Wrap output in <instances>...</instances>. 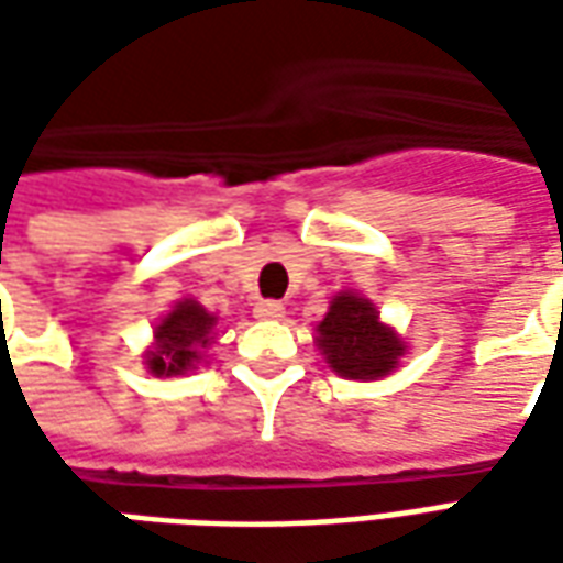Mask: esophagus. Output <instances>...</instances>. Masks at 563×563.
Wrapping results in <instances>:
<instances>
[{
	"instance_id": "34e87169",
	"label": "esophagus",
	"mask_w": 563,
	"mask_h": 563,
	"mask_svg": "<svg viewBox=\"0 0 563 563\" xmlns=\"http://www.w3.org/2000/svg\"><path fill=\"white\" fill-rule=\"evenodd\" d=\"M258 319H283L286 317V307L280 301H258L256 310H253Z\"/></svg>"
}]
</instances>
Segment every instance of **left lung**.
Instances as JSON below:
<instances>
[{
	"label": "left lung",
	"instance_id": "1",
	"mask_svg": "<svg viewBox=\"0 0 563 563\" xmlns=\"http://www.w3.org/2000/svg\"><path fill=\"white\" fill-rule=\"evenodd\" d=\"M319 350L346 379L386 377L404 355V343L377 317L367 298L343 292L319 322Z\"/></svg>",
	"mask_w": 563,
	"mask_h": 563
}]
</instances>
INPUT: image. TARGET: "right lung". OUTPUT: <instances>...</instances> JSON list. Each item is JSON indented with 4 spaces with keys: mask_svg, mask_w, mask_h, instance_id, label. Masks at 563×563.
<instances>
[{
    "mask_svg": "<svg viewBox=\"0 0 563 563\" xmlns=\"http://www.w3.org/2000/svg\"><path fill=\"white\" fill-rule=\"evenodd\" d=\"M217 319L210 317L208 310L196 301H180L168 317L162 319L156 329V350H150L147 365L153 374H184L198 362L201 346L210 343V331H213Z\"/></svg>",
    "mask_w": 563,
    "mask_h": 563,
    "instance_id": "1",
    "label": "right lung"
}]
</instances>
